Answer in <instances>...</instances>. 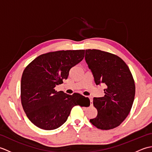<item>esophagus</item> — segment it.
<instances>
[{
    "mask_svg": "<svg viewBox=\"0 0 152 152\" xmlns=\"http://www.w3.org/2000/svg\"><path fill=\"white\" fill-rule=\"evenodd\" d=\"M89 98L90 99V102H91V105H93V98L91 96H89Z\"/></svg>",
    "mask_w": 152,
    "mask_h": 152,
    "instance_id": "obj_1",
    "label": "esophagus"
}]
</instances>
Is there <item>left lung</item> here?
Listing matches in <instances>:
<instances>
[{
  "mask_svg": "<svg viewBox=\"0 0 152 152\" xmlns=\"http://www.w3.org/2000/svg\"><path fill=\"white\" fill-rule=\"evenodd\" d=\"M85 59L96 85L105 86L104 96L93 98L98 114L90 122L102 130L117 127L129 114L134 99L131 71L120 57L101 50H86Z\"/></svg>",
  "mask_w": 152,
  "mask_h": 152,
  "instance_id": "1",
  "label": "left lung"
}]
</instances>
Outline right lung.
<instances>
[{"instance_id": "right-lung-1", "label": "right lung", "mask_w": 152, "mask_h": 152, "mask_svg": "<svg viewBox=\"0 0 152 152\" xmlns=\"http://www.w3.org/2000/svg\"><path fill=\"white\" fill-rule=\"evenodd\" d=\"M83 57V50L57 51L41 55L25 68L21 82V104L28 119L37 127L56 129L65 123L74 106H89V98L84 96L55 90Z\"/></svg>"}]
</instances>
